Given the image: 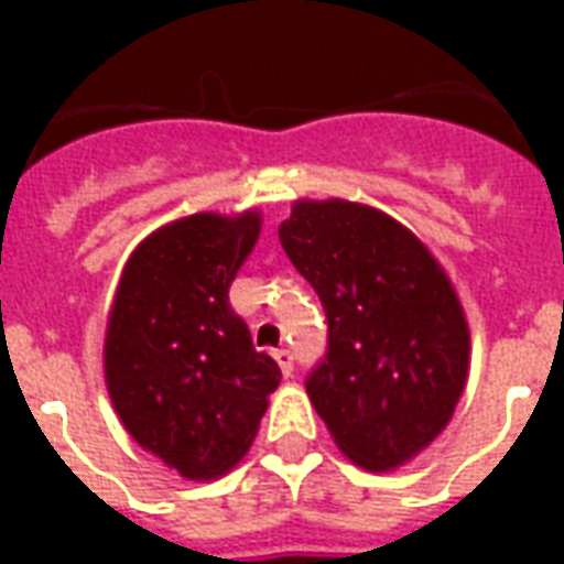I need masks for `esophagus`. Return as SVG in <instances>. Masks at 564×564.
I'll use <instances>...</instances> for the list:
<instances>
[{
    "label": "esophagus",
    "mask_w": 564,
    "mask_h": 564,
    "mask_svg": "<svg viewBox=\"0 0 564 564\" xmlns=\"http://www.w3.org/2000/svg\"><path fill=\"white\" fill-rule=\"evenodd\" d=\"M274 359H278V366H281V371L290 378L295 368V356L293 350H286V347H281V350H274Z\"/></svg>",
    "instance_id": "1"
}]
</instances>
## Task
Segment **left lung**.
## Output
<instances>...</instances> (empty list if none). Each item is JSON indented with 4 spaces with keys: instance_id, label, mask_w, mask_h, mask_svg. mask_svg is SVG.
<instances>
[{
    "instance_id": "left-lung-1",
    "label": "left lung",
    "mask_w": 564,
    "mask_h": 564,
    "mask_svg": "<svg viewBox=\"0 0 564 564\" xmlns=\"http://www.w3.org/2000/svg\"><path fill=\"white\" fill-rule=\"evenodd\" d=\"M278 235L329 323L311 402L356 465H402L441 435L468 378L447 274L402 223L344 198L295 202Z\"/></svg>"
}]
</instances>
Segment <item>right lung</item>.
I'll return each instance as SVG.
<instances>
[{"label":"right lung","mask_w":564,"mask_h":564,"mask_svg":"<svg viewBox=\"0 0 564 564\" xmlns=\"http://www.w3.org/2000/svg\"><path fill=\"white\" fill-rule=\"evenodd\" d=\"M259 214H193L129 257L105 338L115 411L141 447L186 480L229 471L257 435L281 368L229 305Z\"/></svg>","instance_id":"add662e5"}]
</instances>
